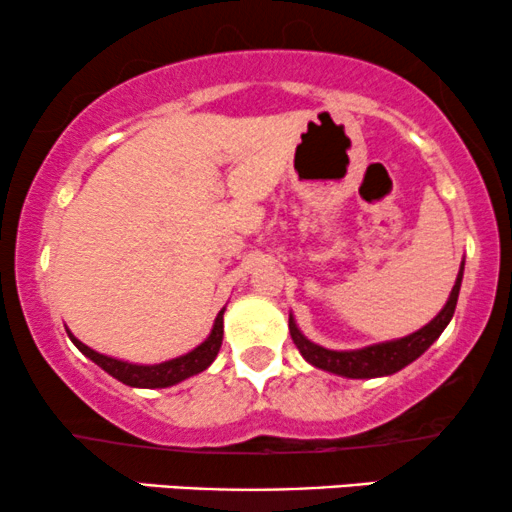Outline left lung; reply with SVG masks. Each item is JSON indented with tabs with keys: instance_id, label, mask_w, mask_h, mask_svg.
I'll return each mask as SVG.
<instances>
[{
	"instance_id": "obj_1",
	"label": "left lung",
	"mask_w": 512,
	"mask_h": 512,
	"mask_svg": "<svg viewBox=\"0 0 512 512\" xmlns=\"http://www.w3.org/2000/svg\"><path fill=\"white\" fill-rule=\"evenodd\" d=\"M462 272H464V262L460 264V274H457V281L455 286H452L445 308L440 310V313L433 317L426 327H421L419 332L409 334V337L395 339V342L363 346V349H354V351H332V349H325V346H317L310 342V339L298 330L293 315H289V332H291L293 344L298 346V351H301L305 361L313 363L315 368L330 370V373L344 375V378H380V375L397 373V370L409 366L411 361H416V358L424 354L428 346L436 342L440 334H443L445 327H448L452 315H455L457 296H460Z\"/></svg>"
}]
</instances>
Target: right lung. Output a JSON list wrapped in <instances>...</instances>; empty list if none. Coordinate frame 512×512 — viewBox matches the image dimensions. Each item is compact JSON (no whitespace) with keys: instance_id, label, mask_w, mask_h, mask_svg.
<instances>
[{"instance_id":"obj_1","label":"right lung","mask_w":512,"mask_h":512,"mask_svg":"<svg viewBox=\"0 0 512 512\" xmlns=\"http://www.w3.org/2000/svg\"><path fill=\"white\" fill-rule=\"evenodd\" d=\"M223 310L216 315L211 334L197 346V349H192L190 354L185 356L173 358V361L156 363V366H137V363L117 361L113 356H103L98 354V351L88 349L86 344H81L69 330L67 334L81 354L91 358L93 363H98L105 373H110L113 378L120 380V383H125L129 387H149V390H154V387H170L175 383H182L185 378H192V375L202 373V370H207L211 366V361L219 354L223 342Z\"/></svg>"}]
</instances>
